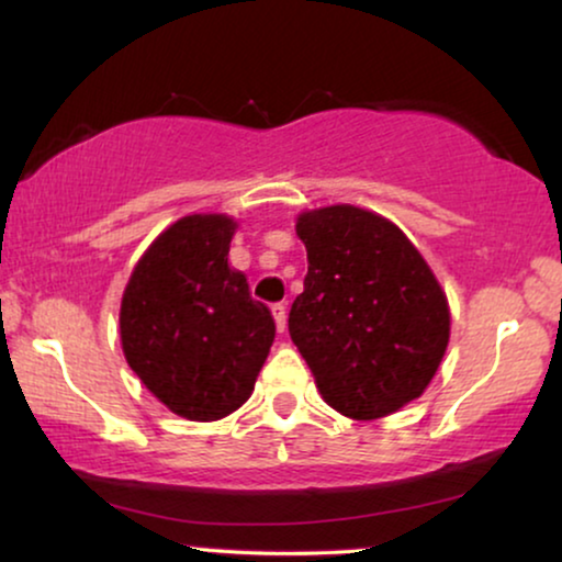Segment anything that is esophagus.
Listing matches in <instances>:
<instances>
[{"label": "esophagus", "instance_id": "1", "mask_svg": "<svg viewBox=\"0 0 562 562\" xmlns=\"http://www.w3.org/2000/svg\"><path fill=\"white\" fill-rule=\"evenodd\" d=\"M271 312H273L276 327H279V333H283V329H286V306H283V304H273Z\"/></svg>", "mask_w": 562, "mask_h": 562}]
</instances>
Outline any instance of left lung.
I'll return each instance as SVG.
<instances>
[{
    "label": "left lung",
    "mask_w": 562,
    "mask_h": 562,
    "mask_svg": "<svg viewBox=\"0 0 562 562\" xmlns=\"http://www.w3.org/2000/svg\"><path fill=\"white\" fill-rule=\"evenodd\" d=\"M310 271L289 312V335L325 402L345 417L379 419L417 398L440 366L450 310L406 235L350 204L296 222Z\"/></svg>",
    "instance_id": "left-lung-1"
}]
</instances>
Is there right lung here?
<instances>
[{"instance_id": "right-lung-1", "label": "right lung", "mask_w": 562, "mask_h": 562, "mask_svg": "<svg viewBox=\"0 0 562 562\" xmlns=\"http://www.w3.org/2000/svg\"><path fill=\"white\" fill-rule=\"evenodd\" d=\"M235 222L191 214L158 235L122 296V350L173 414L212 422L248 402L276 337L266 304L227 266Z\"/></svg>"}]
</instances>
